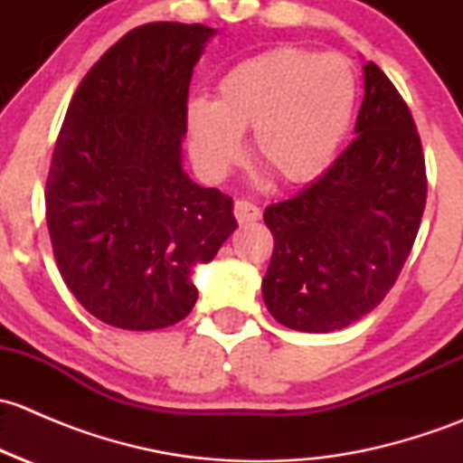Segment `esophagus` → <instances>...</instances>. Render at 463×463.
Segmentation results:
<instances>
[{
    "instance_id": "1",
    "label": "esophagus",
    "mask_w": 463,
    "mask_h": 463,
    "mask_svg": "<svg viewBox=\"0 0 463 463\" xmlns=\"http://www.w3.org/2000/svg\"><path fill=\"white\" fill-rule=\"evenodd\" d=\"M235 217L240 223H250L258 222L261 217V210L255 203L246 202V199H237L235 202Z\"/></svg>"
}]
</instances>
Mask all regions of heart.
<instances>
[{
    "mask_svg": "<svg viewBox=\"0 0 463 463\" xmlns=\"http://www.w3.org/2000/svg\"><path fill=\"white\" fill-rule=\"evenodd\" d=\"M356 107V78L345 58L278 46L228 69L213 100L185 107L190 154L210 179L226 175L250 132L253 156L275 179L307 184L338 152Z\"/></svg>",
    "mask_w": 463,
    "mask_h": 463,
    "instance_id": "heart-1",
    "label": "heart"
}]
</instances>
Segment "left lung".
Instances as JSON below:
<instances>
[{"label": "left lung", "mask_w": 463, "mask_h": 463, "mask_svg": "<svg viewBox=\"0 0 463 463\" xmlns=\"http://www.w3.org/2000/svg\"><path fill=\"white\" fill-rule=\"evenodd\" d=\"M356 134L329 170L264 222L273 255L261 279L279 325L326 334L361 320L387 296L426 208L421 138L390 78L367 62Z\"/></svg>", "instance_id": "obj_1"}]
</instances>
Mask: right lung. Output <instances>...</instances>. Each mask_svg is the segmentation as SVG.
I'll return each instance as SVG.
<instances>
[{
    "mask_svg": "<svg viewBox=\"0 0 463 463\" xmlns=\"http://www.w3.org/2000/svg\"><path fill=\"white\" fill-rule=\"evenodd\" d=\"M210 26L154 22L120 37L69 102L46 179V223L69 291L129 331L193 311V269L237 228L232 199L181 163L185 107Z\"/></svg>",
    "mask_w": 463,
    "mask_h": 463,
    "instance_id": "obj_1",
    "label": "right lung"
}]
</instances>
